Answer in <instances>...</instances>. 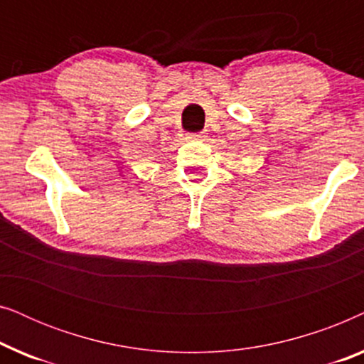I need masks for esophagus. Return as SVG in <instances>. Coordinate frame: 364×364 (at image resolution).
Segmentation results:
<instances>
[{"label":"esophagus","mask_w":364,"mask_h":364,"mask_svg":"<svg viewBox=\"0 0 364 364\" xmlns=\"http://www.w3.org/2000/svg\"><path fill=\"white\" fill-rule=\"evenodd\" d=\"M207 132H198V134H192V136H188V139H192V141H203L205 139Z\"/></svg>","instance_id":"34e87169"}]
</instances>
